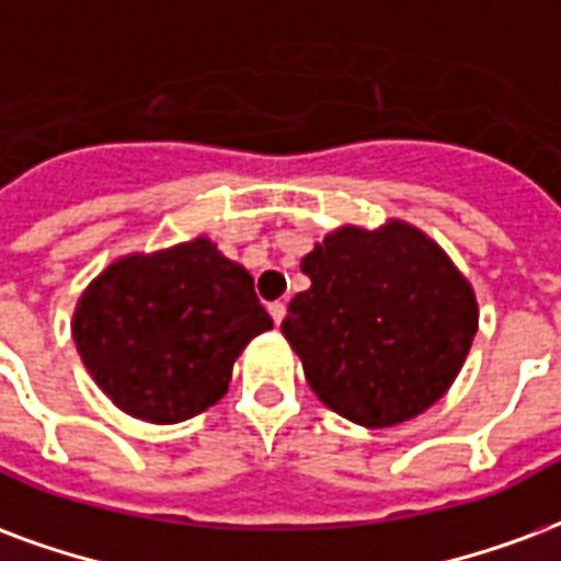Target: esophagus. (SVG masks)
<instances>
[{
	"label": "esophagus",
	"mask_w": 561,
	"mask_h": 561,
	"mask_svg": "<svg viewBox=\"0 0 561 561\" xmlns=\"http://www.w3.org/2000/svg\"><path fill=\"white\" fill-rule=\"evenodd\" d=\"M267 309H270V318H273V323H276V327H279V323L285 321V312H288V309H285V302H282V300L270 302Z\"/></svg>",
	"instance_id": "obj_1"
}]
</instances>
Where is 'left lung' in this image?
I'll return each instance as SVG.
<instances>
[{"label": "left lung", "instance_id": "8db88e82", "mask_svg": "<svg viewBox=\"0 0 561 561\" xmlns=\"http://www.w3.org/2000/svg\"><path fill=\"white\" fill-rule=\"evenodd\" d=\"M312 285L282 335L323 404L363 428H392L449 392L479 330L470 279L404 219L339 226L300 261Z\"/></svg>", "mask_w": 561, "mask_h": 561}]
</instances>
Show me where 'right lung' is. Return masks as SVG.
<instances>
[{
  "label": "right lung",
  "mask_w": 561,
  "mask_h": 561,
  "mask_svg": "<svg viewBox=\"0 0 561 561\" xmlns=\"http://www.w3.org/2000/svg\"><path fill=\"white\" fill-rule=\"evenodd\" d=\"M270 327L249 270L198 234L106 264L80 294L70 333L115 408L175 425L226 396L234 359Z\"/></svg>",
  "instance_id": "right-lung-1"
}]
</instances>
